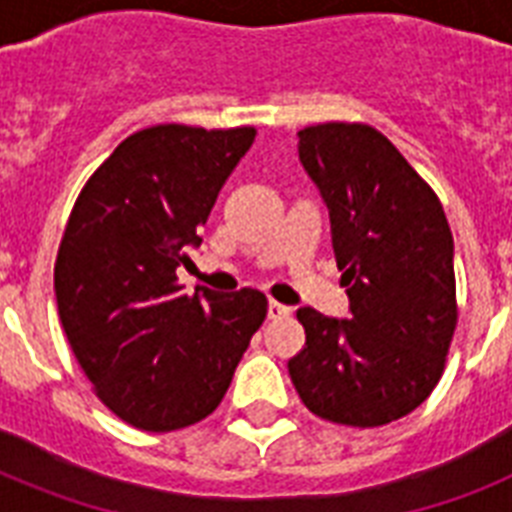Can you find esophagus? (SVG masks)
<instances>
[{"label":"esophagus","mask_w":512,"mask_h":512,"mask_svg":"<svg viewBox=\"0 0 512 512\" xmlns=\"http://www.w3.org/2000/svg\"><path fill=\"white\" fill-rule=\"evenodd\" d=\"M289 316V308L287 305H281V303H276V300H271V303H268V319H287Z\"/></svg>","instance_id":"34e87169"}]
</instances>
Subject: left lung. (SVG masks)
<instances>
[{
    "mask_svg": "<svg viewBox=\"0 0 512 512\" xmlns=\"http://www.w3.org/2000/svg\"><path fill=\"white\" fill-rule=\"evenodd\" d=\"M300 164L332 220L348 319L300 308L305 348L289 377L321 420L377 428L414 412L441 380L457 327L454 239L444 207L366 124L297 132Z\"/></svg>",
    "mask_w": 512,
    "mask_h": 512,
    "instance_id": "8db88e82",
    "label": "left lung"
}]
</instances>
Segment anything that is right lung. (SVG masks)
<instances>
[{
  "instance_id": "1",
  "label": "right lung",
  "mask_w": 512,
  "mask_h": 512,
  "mask_svg": "<svg viewBox=\"0 0 512 512\" xmlns=\"http://www.w3.org/2000/svg\"><path fill=\"white\" fill-rule=\"evenodd\" d=\"M252 140V127L140 130L71 209L55 263L60 324L100 401L132 428L170 433L215 412L265 321L263 292L188 297L175 273Z\"/></svg>"
}]
</instances>
